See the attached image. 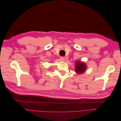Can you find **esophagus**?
<instances>
[{
  "instance_id": "obj_1",
  "label": "esophagus",
  "mask_w": 121,
  "mask_h": 121,
  "mask_svg": "<svg viewBox=\"0 0 121 121\" xmlns=\"http://www.w3.org/2000/svg\"><path fill=\"white\" fill-rule=\"evenodd\" d=\"M60 60L61 61H64L65 60V57H60Z\"/></svg>"
}]
</instances>
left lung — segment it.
Returning a JSON list of instances; mask_svg holds the SVG:
<instances>
[{
    "label": "left lung",
    "instance_id": "left-lung-1",
    "mask_svg": "<svg viewBox=\"0 0 121 121\" xmlns=\"http://www.w3.org/2000/svg\"><path fill=\"white\" fill-rule=\"evenodd\" d=\"M87 69L86 65L83 62L77 61L76 62L75 71L78 74H80L85 72Z\"/></svg>",
    "mask_w": 121,
    "mask_h": 121
}]
</instances>
